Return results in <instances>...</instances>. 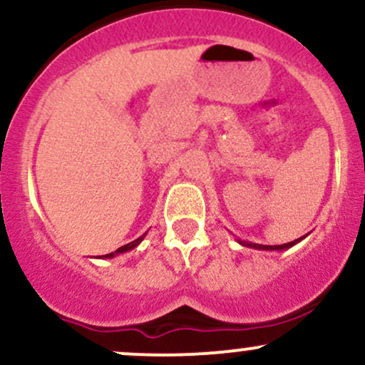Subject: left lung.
Returning <instances> with one entry per match:
<instances>
[{"label": "left lung", "mask_w": 365, "mask_h": 365, "mask_svg": "<svg viewBox=\"0 0 365 365\" xmlns=\"http://www.w3.org/2000/svg\"><path fill=\"white\" fill-rule=\"evenodd\" d=\"M300 240V238H299ZM299 240H293V242H288V244H283V245H252V244H244V245H250V247H255V249H262V250H283V249H288V247L295 245Z\"/></svg>", "instance_id": "left-lung-1"}]
</instances>
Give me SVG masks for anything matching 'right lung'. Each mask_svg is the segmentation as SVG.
I'll use <instances>...</instances> for the list:
<instances>
[{
    "mask_svg": "<svg viewBox=\"0 0 365 365\" xmlns=\"http://www.w3.org/2000/svg\"><path fill=\"white\" fill-rule=\"evenodd\" d=\"M142 238H144V235H142V237H139V238H137V240L130 242V244H127V245H121V247H120V249H116V250H115V252H110V254H106V255H104V257H115V255H116V254H121V252H127V250H130V249H133V247H137V245H139V244H140V240H142Z\"/></svg>",
    "mask_w": 365,
    "mask_h": 365,
    "instance_id": "add662e5",
    "label": "right lung"
}]
</instances>
